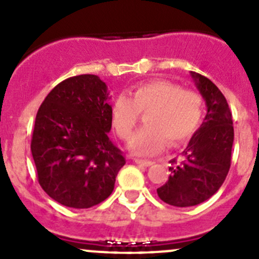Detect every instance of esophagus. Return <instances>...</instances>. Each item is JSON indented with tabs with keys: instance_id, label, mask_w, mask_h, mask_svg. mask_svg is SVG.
<instances>
[{
	"instance_id": "esophagus-1",
	"label": "esophagus",
	"mask_w": 259,
	"mask_h": 259,
	"mask_svg": "<svg viewBox=\"0 0 259 259\" xmlns=\"http://www.w3.org/2000/svg\"><path fill=\"white\" fill-rule=\"evenodd\" d=\"M134 161L137 164H139V165H144V166H150V165H153V163H154V161L146 160V159H134Z\"/></svg>"
}]
</instances>
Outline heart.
<instances>
[{
  "instance_id": "obj_1",
  "label": "heart",
  "mask_w": 259,
  "mask_h": 259,
  "mask_svg": "<svg viewBox=\"0 0 259 259\" xmlns=\"http://www.w3.org/2000/svg\"><path fill=\"white\" fill-rule=\"evenodd\" d=\"M142 114L146 126L133 138L130 149L139 155H153L166 145L177 146L189 139L200 125L204 100L200 94L183 90L178 83L155 80L139 83L132 98L119 95L111 108V116L120 139L129 140Z\"/></svg>"
}]
</instances>
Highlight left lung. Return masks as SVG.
Instances as JSON below:
<instances>
[{
    "instance_id": "obj_1",
    "label": "left lung",
    "mask_w": 259,
    "mask_h": 259,
    "mask_svg": "<svg viewBox=\"0 0 259 259\" xmlns=\"http://www.w3.org/2000/svg\"><path fill=\"white\" fill-rule=\"evenodd\" d=\"M190 75L207 104V115L193 135L183 160H170L168 182L156 189L159 198L174 207H193L209 199L222 187L231 168L233 120L223 94L208 77Z\"/></svg>"
}]
</instances>
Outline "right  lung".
<instances>
[{
    "mask_svg": "<svg viewBox=\"0 0 259 259\" xmlns=\"http://www.w3.org/2000/svg\"><path fill=\"white\" fill-rule=\"evenodd\" d=\"M96 75L57 83L41 104L31 153L41 188L65 207L85 209L113 193L125 158L108 137L111 105Z\"/></svg>",
    "mask_w": 259,
    "mask_h": 259,
    "instance_id": "right-lung-1",
    "label": "right lung"
}]
</instances>
